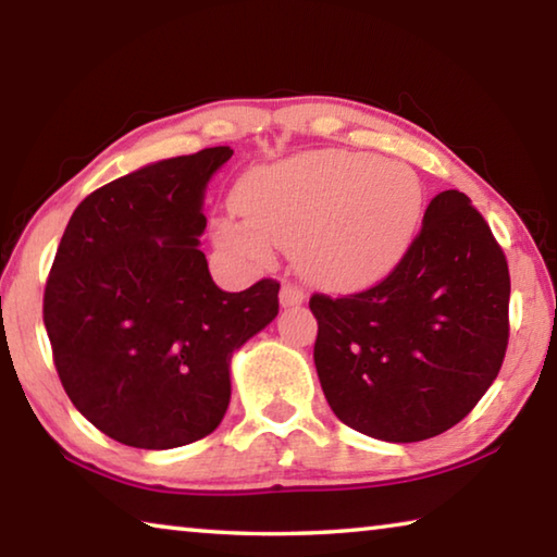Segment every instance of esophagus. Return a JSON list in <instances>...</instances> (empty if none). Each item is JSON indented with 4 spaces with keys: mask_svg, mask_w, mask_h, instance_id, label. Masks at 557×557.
<instances>
[{
    "mask_svg": "<svg viewBox=\"0 0 557 557\" xmlns=\"http://www.w3.org/2000/svg\"><path fill=\"white\" fill-rule=\"evenodd\" d=\"M305 299H307L305 289L295 285V282H285V285H282V289H280V305L282 307H297V305H302Z\"/></svg>",
    "mask_w": 557,
    "mask_h": 557,
    "instance_id": "obj_1",
    "label": "esophagus"
}]
</instances>
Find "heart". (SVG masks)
<instances>
[{"mask_svg":"<svg viewBox=\"0 0 557 557\" xmlns=\"http://www.w3.org/2000/svg\"><path fill=\"white\" fill-rule=\"evenodd\" d=\"M245 220H223L220 243L255 262L295 247L307 277L332 289L384 280L417 240L423 185L411 165L369 153L314 151L255 168L235 190Z\"/></svg>","mask_w":557,"mask_h":557,"instance_id":"obj_1","label":"heart"}]
</instances>
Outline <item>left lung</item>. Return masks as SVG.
<instances>
[{
	"mask_svg": "<svg viewBox=\"0 0 557 557\" xmlns=\"http://www.w3.org/2000/svg\"><path fill=\"white\" fill-rule=\"evenodd\" d=\"M508 299V262L488 223L469 196L438 193L379 285L310 297L314 367L332 411L392 444L444 434L500 372Z\"/></svg>",
	"mask_w": 557,
	"mask_h": 557,
	"instance_id": "1",
	"label": "left lung"
}]
</instances>
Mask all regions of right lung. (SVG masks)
I'll list each match as a JSON object with an SVG mask.
<instances>
[{
	"label": "right lung",
	"mask_w": 557,
	"mask_h": 557,
	"mask_svg": "<svg viewBox=\"0 0 557 557\" xmlns=\"http://www.w3.org/2000/svg\"><path fill=\"white\" fill-rule=\"evenodd\" d=\"M231 146L123 175L86 196L61 237L44 326L69 399L119 444L163 451L213 434L233 351L280 312V282L223 293L198 237Z\"/></svg>",
	"instance_id": "right-lung-1"
}]
</instances>
